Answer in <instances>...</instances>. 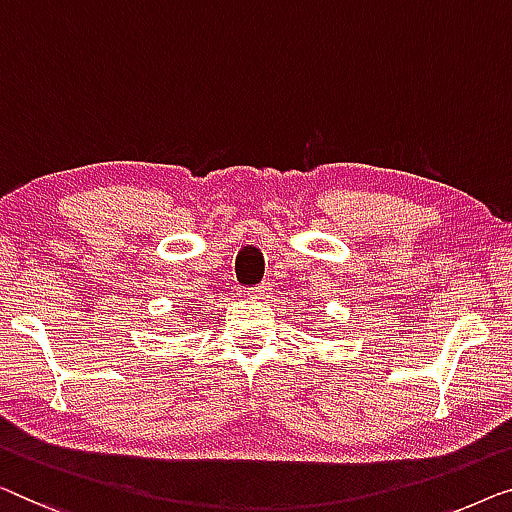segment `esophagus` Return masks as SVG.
Masks as SVG:
<instances>
[{"label":"esophagus","instance_id":"esophagus-1","mask_svg":"<svg viewBox=\"0 0 512 512\" xmlns=\"http://www.w3.org/2000/svg\"><path fill=\"white\" fill-rule=\"evenodd\" d=\"M269 294H271L269 283H259L255 287H248V297L250 299H264V297H269Z\"/></svg>","mask_w":512,"mask_h":512}]
</instances>
